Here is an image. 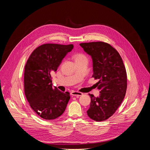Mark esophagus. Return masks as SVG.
Here are the masks:
<instances>
[{"label":"esophagus","instance_id":"esophagus-1","mask_svg":"<svg viewBox=\"0 0 150 150\" xmlns=\"http://www.w3.org/2000/svg\"><path fill=\"white\" fill-rule=\"evenodd\" d=\"M70 95L72 96H76V97H80L83 95V93L78 91H72L70 93Z\"/></svg>","mask_w":150,"mask_h":150}]
</instances>
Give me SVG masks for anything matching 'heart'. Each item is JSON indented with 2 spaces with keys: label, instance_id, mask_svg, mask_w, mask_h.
I'll return each instance as SVG.
<instances>
[{
  "label": "heart",
  "instance_id": "heart-1",
  "mask_svg": "<svg viewBox=\"0 0 150 150\" xmlns=\"http://www.w3.org/2000/svg\"><path fill=\"white\" fill-rule=\"evenodd\" d=\"M74 58H75V60H77V59H80L85 58L86 57H85V56H84V54L79 53V54H76V55H75Z\"/></svg>",
  "mask_w": 150,
  "mask_h": 150
}]
</instances>
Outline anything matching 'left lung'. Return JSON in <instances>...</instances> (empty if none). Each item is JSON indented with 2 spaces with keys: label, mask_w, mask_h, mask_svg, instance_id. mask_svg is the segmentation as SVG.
I'll return each mask as SVG.
<instances>
[{
  "label": "left lung",
  "mask_w": 150,
  "mask_h": 150,
  "mask_svg": "<svg viewBox=\"0 0 150 150\" xmlns=\"http://www.w3.org/2000/svg\"><path fill=\"white\" fill-rule=\"evenodd\" d=\"M84 52L93 62V75L100 90V96L91 97L87 111L91 119L101 122L112 116L123 101L127 88V75L123 60L111 45L104 42L81 43Z\"/></svg>",
  "instance_id": "left-lung-1"
}]
</instances>
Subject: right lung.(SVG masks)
<instances>
[{
  "label": "right lung",
  "mask_w": 150,
  "mask_h": 150,
  "mask_svg": "<svg viewBox=\"0 0 150 150\" xmlns=\"http://www.w3.org/2000/svg\"><path fill=\"white\" fill-rule=\"evenodd\" d=\"M72 44H45L31 53L25 66L24 91L30 106L45 120H53L65 111L70 98L68 92H62L52 86L51 75L56 72Z\"/></svg>",
  "instance_id": "1"
}]
</instances>
